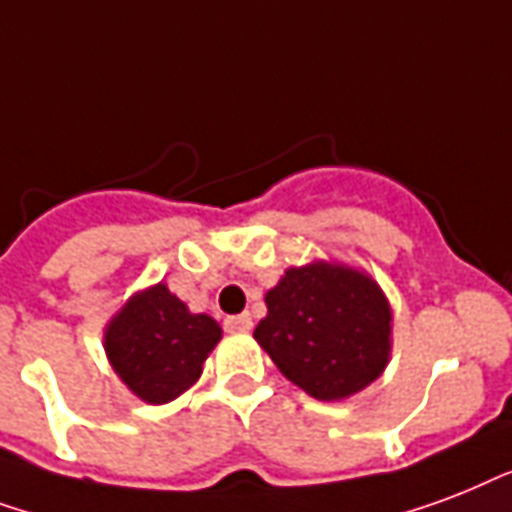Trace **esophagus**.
Segmentation results:
<instances>
[{"label":"esophagus","instance_id":"obj_1","mask_svg":"<svg viewBox=\"0 0 512 512\" xmlns=\"http://www.w3.org/2000/svg\"><path fill=\"white\" fill-rule=\"evenodd\" d=\"M224 326H227V331H251L253 318L248 312H243V315H232V318H227Z\"/></svg>","mask_w":512,"mask_h":512}]
</instances>
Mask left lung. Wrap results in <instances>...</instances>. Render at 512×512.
Listing matches in <instances>:
<instances>
[{
  "mask_svg": "<svg viewBox=\"0 0 512 512\" xmlns=\"http://www.w3.org/2000/svg\"><path fill=\"white\" fill-rule=\"evenodd\" d=\"M264 301L253 339L312 398H350L390 363V301L363 269L323 259L288 267Z\"/></svg>",
  "mask_w": 512,
  "mask_h": 512,
  "instance_id": "1",
  "label": "left lung"
}]
</instances>
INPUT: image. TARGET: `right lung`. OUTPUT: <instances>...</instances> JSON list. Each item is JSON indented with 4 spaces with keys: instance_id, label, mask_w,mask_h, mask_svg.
<instances>
[{
    "instance_id": "right-lung-1",
    "label": "right lung",
    "mask_w": 512,
    "mask_h": 512,
    "mask_svg": "<svg viewBox=\"0 0 512 512\" xmlns=\"http://www.w3.org/2000/svg\"><path fill=\"white\" fill-rule=\"evenodd\" d=\"M219 342V323L189 310L165 283L133 293L104 328V350L114 374L152 406L189 390Z\"/></svg>"
}]
</instances>
